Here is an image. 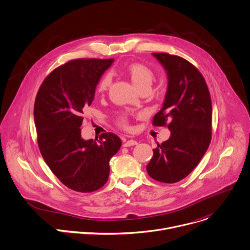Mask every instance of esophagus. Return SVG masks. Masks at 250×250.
<instances>
[{
    "instance_id": "esophagus-1",
    "label": "esophagus",
    "mask_w": 250,
    "mask_h": 250,
    "mask_svg": "<svg viewBox=\"0 0 250 250\" xmlns=\"http://www.w3.org/2000/svg\"><path fill=\"white\" fill-rule=\"evenodd\" d=\"M137 141L133 140V139H124V146L125 147H128L131 146H136Z\"/></svg>"
}]
</instances>
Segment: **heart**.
<instances>
[{
    "mask_svg": "<svg viewBox=\"0 0 250 250\" xmlns=\"http://www.w3.org/2000/svg\"><path fill=\"white\" fill-rule=\"evenodd\" d=\"M126 72L132 82V84L139 90L140 88L148 86L150 87L153 73L152 71L146 65L140 63H132L126 67ZM111 77L109 75H104L98 84V92L104 93L109 89L111 85ZM122 124L125 125V120H122Z\"/></svg>",
    "mask_w": 250,
    "mask_h": 250,
    "instance_id": "heart-1",
    "label": "heart"
}]
</instances>
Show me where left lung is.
<instances>
[{
	"label": "left lung",
	"instance_id": "8db88e82",
	"mask_svg": "<svg viewBox=\"0 0 250 250\" xmlns=\"http://www.w3.org/2000/svg\"><path fill=\"white\" fill-rule=\"evenodd\" d=\"M152 55L163 66L168 80L153 125H167L171 133L153 149L146 170L156 181L176 183L194 170L209 146L211 100L204 77L193 64L168 53Z\"/></svg>",
	"mask_w": 250,
	"mask_h": 250
}]
</instances>
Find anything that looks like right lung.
<instances>
[{
  "label": "right lung",
  "mask_w": 250,
  "mask_h": 250,
  "mask_svg": "<svg viewBox=\"0 0 250 250\" xmlns=\"http://www.w3.org/2000/svg\"><path fill=\"white\" fill-rule=\"evenodd\" d=\"M114 59H76L56 68L42 84L34 103V124L41 153L53 174L69 189L90 193L110 175V160L121 138L106 132L84 139L83 113L95 98L97 85Z\"/></svg>",
  "instance_id": "add662e5"
}]
</instances>
